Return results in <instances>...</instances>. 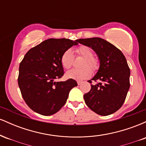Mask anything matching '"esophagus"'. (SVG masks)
Masks as SVG:
<instances>
[{"label":"esophagus","mask_w":146,"mask_h":146,"mask_svg":"<svg viewBox=\"0 0 146 146\" xmlns=\"http://www.w3.org/2000/svg\"><path fill=\"white\" fill-rule=\"evenodd\" d=\"M82 83V82H80V81H78V85H80V84H81Z\"/></svg>","instance_id":"esophagus-1"}]
</instances>
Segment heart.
Segmentation results:
<instances>
[{
	"label": "heart",
	"instance_id": "obj_1",
	"mask_svg": "<svg viewBox=\"0 0 146 146\" xmlns=\"http://www.w3.org/2000/svg\"><path fill=\"white\" fill-rule=\"evenodd\" d=\"M76 53L78 56L84 58L82 66L85 67L82 68H73L66 73V77L73 80L81 81L88 78L91 75V69H97L98 66V61L93 58V52L90 47L86 46H81L76 49ZM73 52L71 49H68L63 53L61 57V64L65 69H68L72 66L73 64ZM89 66L90 68L88 66Z\"/></svg>",
	"mask_w": 146,
	"mask_h": 146
}]
</instances>
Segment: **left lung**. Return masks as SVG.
I'll use <instances>...</instances> for the list:
<instances>
[{
    "label": "left lung",
    "mask_w": 146,
    "mask_h": 146,
    "mask_svg": "<svg viewBox=\"0 0 146 146\" xmlns=\"http://www.w3.org/2000/svg\"><path fill=\"white\" fill-rule=\"evenodd\" d=\"M80 44L91 48L100 60V68L91 80V89L84 95L86 104L100 115L106 116L123 105L130 88V71L125 56L119 48L100 38L79 39Z\"/></svg>",
    "instance_id": "left-lung-1"
}]
</instances>
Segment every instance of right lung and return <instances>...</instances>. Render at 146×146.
I'll list each match as a JSON object with an SVG mask.
<instances>
[{
  "mask_svg": "<svg viewBox=\"0 0 146 146\" xmlns=\"http://www.w3.org/2000/svg\"><path fill=\"white\" fill-rule=\"evenodd\" d=\"M78 42L50 38L25 54L20 64L18 83L25 102L34 112L45 116L56 113L66 102L70 90L78 86L73 79L55 81L64 75L63 53Z\"/></svg>",
  "mask_w": 146,
  "mask_h": 146,
  "instance_id": "1",
  "label": "right lung"
}]
</instances>
